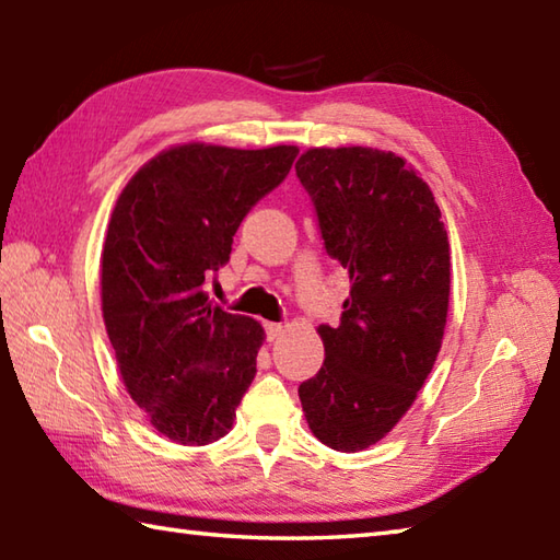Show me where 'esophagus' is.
I'll return each instance as SVG.
<instances>
[{
	"label": "esophagus",
	"instance_id": "34e87169",
	"mask_svg": "<svg viewBox=\"0 0 560 560\" xmlns=\"http://www.w3.org/2000/svg\"><path fill=\"white\" fill-rule=\"evenodd\" d=\"M265 331H267V339L273 341L283 331V325H279V323H265Z\"/></svg>",
	"mask_w": 560,
	"mask_h": 560
}]
</instances>
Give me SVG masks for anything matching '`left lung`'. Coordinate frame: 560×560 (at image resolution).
I'll return each instance as SVG.
<instances>
[{"label": "left lung", "mask_w": 560, "mask_h": 560, "mask_svg": "<svg viewBox=\"0 0 560 560\" xmlns=\"http://www.w3.org/2000/svg\"><path fill=\"white\" fill-rule=\"evenodd\" d=\"M295 175L351 289L325 363L299 387L319 443L359 452L409 411L433 371L450 303V243L435 197L407 161L368 147L307 149Z\"/></svg>", "instance_id": "left-lung-1"}]
</instances>
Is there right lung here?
Returning a JSON list of instances; mask_svg holds the SVG:
<instances>
[{
    "instance_id": "1",
    "label": "right lung",
    "mask_w": 560,
    "mask_h": 560,
    "mask_svg": "<svg viewBox=\"0 0 560 560\" xmlns=\"http://www.w3.org/2000/svg\"><path fill=\"white\" fill-rule=\"evenodd\" d=\"M295 156L192 141L141 165L117 197L101 257L105 329L129 397L173 443L223 438L255 380L265 329L213 305L205 283Z\"/></svg>"
}]
</instances>
